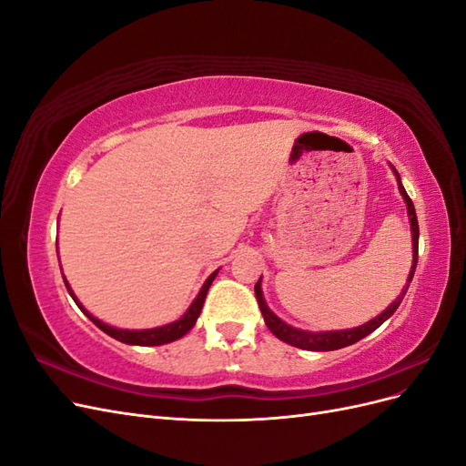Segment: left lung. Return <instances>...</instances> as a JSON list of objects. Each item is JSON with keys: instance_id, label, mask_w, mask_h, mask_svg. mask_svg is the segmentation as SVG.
Returning <instances> with one entry per match:
<instances>
[{"instance_id": "8db88e82", "label": "left lung", "mask_w": 466, "mask_h": 466, "mask_svg": "<svg viewBox=\"0 0 466 466\" xmlns=\"http://www.w3.org/2000/svg\"><path fill=\"white\" fill-rule=\"evenodd\" d=\"M392 168L394 177H397V182H399V192L404 198V204H406V209H408V219H410V231H412V268H410V274H408V279H406V286L402 288L400 295L397 299H394L383 313L377 315L375 319L368 320L365 324H360V327H354V329H346V330H322V332H313V330H301V329H295L291 327V324H288L286 320H281L270 307H268V303L264 301V293H262V276L260 279L257 281L255 286V291H257V299H258V307L262 311V317H264V322L266 327L270 329V332L279 338L281 342H286L289 346H295V348H301V350H311V351H332V350H340V348H346V346H351L356 344L358 340H361V338H365L368 334H371L373 330H377L380 324H383L387 319H390L394 315V311H397L399 305L402 303L404 295L408 291V286H410V281L414 278V272H416V264H418V237H420V229H418V218H416V209H414V204L412 200L408 198V194L402 187L400 182V175L397 168Z\"/></svg>"}]
</instances>
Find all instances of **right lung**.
<instances>
[{
  "label": "right lung",
  "instance_id": "1",
  "mask_svg": "<svg viewBox=\"0 0 466 466\" xmlns=\"http://www.w3.org/2000/svg\"><path fill=\"white\" fill-rule=\"evenodd\" d=\"M219 272V268L216 272H211L208 276V279L204 281V286L200 288L198 295H196V299L190 303V307L187 309V313L182 315L180 319L173 320V322H167L163 324V327H155V329H144V330H128V329H116V327H110V324L103 322L101 319L93 317L86 307H83L79 303V299L76 298L74 289L69 288L67 279L64 278V284L67 288V293L72 295V299L76 301V305L81 309L83 313H86L89 317V320H93L98 329H101L103 332H106L108 336L115 338V340L118 342H124V344H130V346H163V344H168V342H175L178 340V338L185 336L187 332L192 330V327L196 324V320H198L200 313H202V307H204V301H206V295H208V289L211 286V281L216 279ZM64 276V274H62Z\"/></svg>",
  "mask_w": 466,
  "mask_h": 466
}]
</instances>
